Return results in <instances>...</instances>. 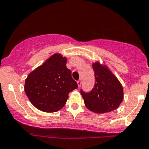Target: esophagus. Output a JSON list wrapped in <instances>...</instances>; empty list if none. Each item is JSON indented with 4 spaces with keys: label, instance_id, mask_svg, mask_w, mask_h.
Returning <instances> with one entry per match:
<instances>
[{
    "label": "esophagus",
    "instance_id": "1",
    "mask_svg": "<svg viewBox=\"0 0 149 149\" xmlns=\"http://www.w3.org/2000/svg\"><path fill=\"white\" fill-rule=\"evenodd\" d=\"M77 83H78V87H81V83H82V80H81V79H79V80H78V81H77Z\"/></svg>",
    "mask_w": 149,
    "mask_h": 149
}]
</instances>
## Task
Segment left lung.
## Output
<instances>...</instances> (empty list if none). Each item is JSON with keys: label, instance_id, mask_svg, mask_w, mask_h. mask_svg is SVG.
<instances>
[{"label": "left lung", "instance_id": "left-lung-1", "mask_svg": "<svg viewBox=\"0 0 149 149\" xmlns=\"http://www.w3.org/2000/svg\"><path fill=\"white\" fill-rule=\"evenodd\" d=\"M95 73L94 87L89 92L81 89V95L88 109L95 113L114 110L123 100V88L120 81L106 66L93 64Z\"/></svg>", "mask_w": 149, "mask_h": 149}]
</instances>
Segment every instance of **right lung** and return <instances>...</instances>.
I'll list each match as a JSON object with an SVG mask.
<instances>
[{
	"label": "right lung",
	"instance_id": "1",
	"mask_svg": "<svg viewBox=\"0 0 149 149\" xmlns=\"http://www.w3.org/2000/svg\"><path fill=\"white\" fill-rule=\"evenodd\" d=\"M66 63V58L55 54L31 72L25 80L26 95L40 110L57 112L65 105L68 93L78 88Z\"/></svg>",
	"mask_w": 149,
	"mask_h": 149
}]
</instances>
